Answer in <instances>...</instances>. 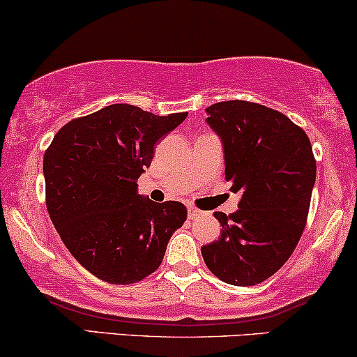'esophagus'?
<instances>
[{
  "label": "esophagus",
  "instance_id": "esophagus-1",
  "mask_svg": "<svg viewBox=\"0 0 357 357\" xmlns=\"http://www.w3.org/2000/svg\"><path fill=\"white\" fill-rule=\"evenodd\" d=\"M202 215H205V212H202V210L195 208V206H188V218L193 220V218H199Z\"/></svg>",
  "mask_w": 357,
  "mask_h": 357
}]
</instances>
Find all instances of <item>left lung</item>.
I'll list each match as a JSON object with an SVG mask.
<instances>
[{"instance_id":"8db88e82","label":"left lung","mask_w":357,"mask_h":357,"mask_svg":"<svg viewBox=\"0 0 357 357\" xmlns=\"http://www.w3.org/2000/svg\"><path fill=\"white\" fill-rule=\"evenodd\" d=\"M206 122L225 152V180L241 192L238 210L215 212L220 238L202 246L217 278L253 286L291 257L306 227L316 160L306 132L284 114L248 100L206 107Z\"/></svg>"}]
</instances>
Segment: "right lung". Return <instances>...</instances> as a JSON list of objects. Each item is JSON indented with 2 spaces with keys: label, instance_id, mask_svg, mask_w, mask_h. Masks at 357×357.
<instances>
[{
  "label": "right lung",
  "instance_id": "obj_1",
  "mask_svg": "<svg viewBox=\"0 0 357 357\" xmlns=\"http://www.w3.org/2000/svg\"><path fill=\"white\" fill-rule=\"evenodd\" d=\"M187 116L112 104L73 119L44 152L52 223L73 257L105 283L130 284L152 275L187 220L180 202L155 204L137 193L158 139Z\"/></svg>",
  "mask_w": 357,
  "mask_h": 357
}]
</instances>
